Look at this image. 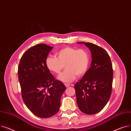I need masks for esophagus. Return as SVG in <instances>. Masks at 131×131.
<instances>
[{
    "label": "esophagus",
    "instance_id": "esophagus-1",
    "mask_svg": "<svg viewBox=\"0 0 131 131\" xmlns=\"http://www.w3.org/2000/svg\"><path fill=\"white\" fill-rule=\"evenodd\" d=\"M64 85H65V86L66 87H69V86H70V84H68V83H64Z\"/></svg>",
    "mask_w": 131,
    "mask_h": 131
}]
</instances>
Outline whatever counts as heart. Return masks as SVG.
I'll return each mask as SVG.
<instances>
[{"label": "heart", "instance_id": "1", "mask_svg": "<svg viewBox=\"0 0 131 131\" xmlns=\"http://www.w3.org/2000/svg\"><path fill=\"white\" fill-rule=\"evenodd\" d=\"M57 55V58L48 57L45 64L50 71L56 74H59L66 66V70L58 77L61 81L72 82L77 75L82 76L88 70L90 58L86 50L66 47L58 51Z\"/></svg>", "mask_w": 131, "mask_h": 131}]
</instances>
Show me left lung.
<instances>
[{"label": "left lung", "instance_id": "obj_1", "mask_svg": "<svg viewBox=\"0 0 131 131\" xmlns=\"http://www.w3.org/2000/svg\"><path fill=\"white\" fill-rule=\"evenodd\" d=\"M91 53V67L74 85L77 103L83 113L93 115L101 111L110 98L113 70L110 57L103 48L88 42Z\"/></svg>", "mask_w": 131, "mask_h": 131}]
</instances>
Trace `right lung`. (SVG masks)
I'll use <instances>...</instances> for the list:
<instances>
[{
  "mask_svg": "<svg viewBox=\"0 0 131 131\" xmlns=\"http://www.w3.org/2000/svg\"><path fill=\"white\" fill-rule=\"evenodd\" d=\"M53 48L45 44L33 46L22 56L18 68L23 101L30 112L41 118L50 117L59 112L61 97L66 89L45 64Z\"/></svg>",
  "mask_w": 131,
  "mask_h": 131,
  "instance_id": "right-lung-1",
  "label": "right lung"
}]
</instances>
